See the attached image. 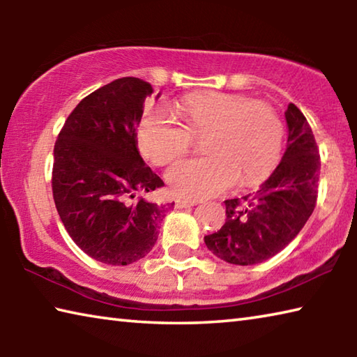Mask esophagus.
Wrapping results in <instances>:
<instances>
[{
  "instance_id": "34e87169",
  "label": "esophagus",
  "mask_w": 357,
  "mask_h": 357,
  "mask_svg": "<svg viewBox=\"0 0 357 357\" xmlns=\"http://www.w3.org/2000/svg\"><path fill=\"white\" fill-rule=\"evenodd\" d=\"M200 203V200H195V198H178L176 200V208H187V206H195V204Z\"/></svg>"
}]
</instances>
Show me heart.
<instances>
[{
	"instance_id": "heart-1",
	"label": "heart",
	"mask_w": 357,
	"mask_h": 357,
	"mask_svg": "<svg viewBox=\"0 0 357 357\" xmlns=\"http://www.w3.org/2000/svg\"><path fill=\"white\" fill-rule=\"evenodd\" d=\"M181 121L160 110H146L137 126L140 153L154 165H167L203 137L208 155L174 164L167 181L179 195L213 197L231 187L257 185L279 165L285 129L273 107L241 94L203 91L178 100Z\"/></svg>"
}]
</instances>
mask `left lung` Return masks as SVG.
Here are the masks:
<instances>
[{"mask_svg": "<svg viewBox=\"0 0 357 357\" xmlns=\"http://www.w3.org/2000/svg\"><path fill=\"white\" fill-rule=\"evenodd\" d=\"M287 151L255 193L225 200L227 220L204 236L208 249L231 264L250 266L274 257L298 236L317 204L321 160L312 128L289 104Z\"/></svg>", "mask_w": 357, "mask_h": 357, "instance_id": "obj_1", "label": "left lung"}]
</instances>
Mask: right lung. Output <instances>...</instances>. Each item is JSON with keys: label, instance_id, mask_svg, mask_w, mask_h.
Instances as JSON below:
<instances>
[{"label": "right lung", "instance_id": "obj_1", "mask_svg": "<svg viewBox=\"0 0 357 357\" xmlns=\"http://www.w3.org/2000/svg\"><path fill=\"white\" fill-rule=\"evenodd\" d=\"M148 82L123 77L80 100L53 151L52 190L72 241L100 263L126 266L153 249L159 223L174 203L157 204L135 193L164 187L137 148Z\"/></svg>", "mask_w": 357, "mask_h": 357}]
</instances>
